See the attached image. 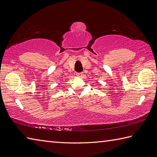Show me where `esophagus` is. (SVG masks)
I'll use <instances>...</instances> for the list:
<instances>
[{
    "label": "esophagus",
    "mask_w": 157,
    "mask_h": 157,
    "mask_svg": "<svg viewBox=\"0 0 157 157\" xmlns=\"http://www.w3.org/2000/svg\"><path fill=\"white\" fill-rule=\"evenodd\" d=\"M76 75L78 77H79V78H82V77L84 75H83V73H77Z\"/></svg>",
    "instance_id": "esophagus-1"
}]
</instances>
